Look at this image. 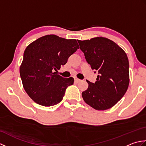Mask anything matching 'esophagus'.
<instances>
[{"mask_svg":"<svg viewBox=\"0 0 146 146\" xmlns=\"http://www.w3.org/2000/svg\"><path fill=\"white\" fill-rule=\"evenodd\" d=\"M74 80H75V82H80V81H81V80H80V79H78V78H76V76H74Z\"/></svg>","mask_w":146,"mask_h":146,"instance_id":"1","label":"esophagus"}]
</instances>
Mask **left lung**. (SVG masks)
Here are the masks:
<instances>
[{
  "label": "left lung",
  "instance_id": "left-lung-1",
  "mask_svg": "<svg viewBox=\"0 0 146 146\" xmlns=\"http://www.w3.org/2000/svg\"><path fill=\"white\" fill-rule=\"evenodd\" d=\"M80 48L92 70L98 72L97 81L86 80L88 87L82 92L86 104L98 110L114 106L127 90L129 63L126 53L116 43L105 38L78 40Z\"/></svg>",
  "mask_w": 146,
  "mask_h": 146
}]
</instances>
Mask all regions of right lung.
<instances>
[{
	"mask_svg": "<svg viewBox=\"0 0 146 146\" xmlns=\"http://www.w3.org/2000/svg\"><path fill=\"white\" fill-rule=\"evenodd\" d=\"M78 48L76 39L56 35L41 37L26 48L20 76L24 90L36 104L51 107L63 100L74 78H63L58 75V70Z\"/></svg>",
	"mask_w": 146,
	"mask_h": 146,
	"instance_id": "add662e5",
	"label": "right lung"
}]
</instances>
